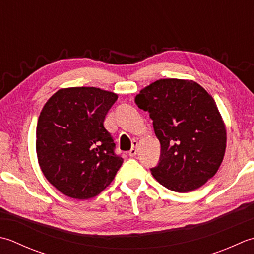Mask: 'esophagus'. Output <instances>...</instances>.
I'll use <instances>...</instances> for the list:
<instances>
[{
    "mask_svg": "<svg viewBox=\"0 0 254 254\" xmlns=\"http://www.w3.org/2000/svg\"><path fill=\"white\" fill-rule=\"evenodd\" d=\"M132 144H133V147L128 151V154H129V156H130V157H134V156H136V154H137V144H138V141L133 140V143H132Z\"/></svg>",
    "mask_w": 254,
    "mask_h": 254,
    "instance_id": "obj_1",
    "label": "esophagus"
}]
</instances>
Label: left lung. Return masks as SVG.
I'll use <instances>...</instances> for the list:
<instances>
[{
    "label": "left lung",
    "mask_w": 254,
    "mask_h": 254,
    "mask_svg": "<svg viewBox=\"0 0 254 254\" xmlns=\"http://www.w3.org/2000/svg\"><path fill=\"white\" fill-rule=\"evenodd\" d=\"M149 113L161 144L159 163L150 169L158 182L186 193L216 174L225 156L226 128L214 98L193 81L161 79L136 96Z\"/></svg>",
    "instance_id": "8db88e82"
}]
</instances>
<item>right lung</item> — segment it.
<instances>
[{
	"label": "right lung",
	"instance_id": "obj_1",
	"mask_svg": "<svg viewBox=\"0 0 254 254\" xmlns=\"http://www.w3.org/2000/svg\"><path fill=\"white\" fill-rule=\"evenodd\" d=\"M117 97L97 87H69L45 104L36 129V150L46 179L62 194L94 197L122 167L123 158L104 127Z\"/></svg>",
	"mask_w": 254,
	"mask_h": 254
}]
</instances>
